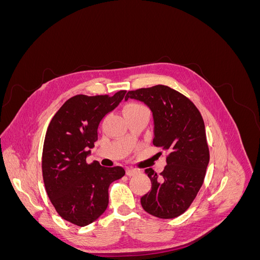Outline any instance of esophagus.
Returning <instances> with one entry per match:
<instances>
[{
	"instance_id": "obj_1",
	"label": "esophagus",
	"mask_w": 260,
	"mask_h": 260,
	"mask_svg": "<svg viewBox=\"0 0 260 260\" xmlns=\"http://www.w3.org/2000/svg\"><path fill=\"white\" fill-rule=\"evenodd\" d=\"M127 176L129 177H132V176H137L139 174V170L137 169H131V168H127Z\"/></svg>"
}]
</instances>
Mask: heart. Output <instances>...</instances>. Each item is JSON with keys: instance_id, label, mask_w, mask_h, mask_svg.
<instances>
[{"instance_id": "heart-1", "label": "heart", "mask_w": 260, "mask_h": 260, "mask_svg": "<svg viewBox=\"0 0 260 260\" xmlns=\"http://www.w3.org/2000/svg\"><path fill=\"white\" fill-rule=\"evenodd\" d=\"M141 111H147V109L143 105H140L137 103H130L124 107L123 113H124V115H127L130 113H136V112H141Z\"/></svg>"}]
</instances>
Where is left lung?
Here are the masks:
<instances>
[{"label": "left lung", "instance_id": "left-lung-1", "mask_svg": "<svg viewBox=\"0 0 260 260\" xmlns=\"http://www.w3.org/2000/svg\"><path fill=\"white\" fill-rule=\"evenodd\" d=\"M128 99L151 109L153 144L168 153L159 176L145 169L152 188L141 198V205L155 217L176 218L190 207L205 179L209 149L203 117L190 100L167 85L129 91L124 101Z\"/></svg>", "mask_w": 260, "mask_h": 260}]
</instances>
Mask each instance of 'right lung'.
I'll use <instances>...</instances> for the list:
<instances>
[{
    "instance_id": "obj_1",
    "label": "right lung",
    "mask_w": 260,
    "mask_h": 260,
    "mask_svg": "<svg viewBox=\"0 0 260 260\" xmlns=\"http://www.w3.org/2000/svg\"><path fill=\"white\" fill-rule=\"evenodd\" d=\"M125 92L70 98L46 131L42 154L45 190L58 215L76 225H88L104 214L109 185L125 174L119 166L86 162L90 148L98 141L101 120L119 105Z\"/></svg>"
}]
</instances>
